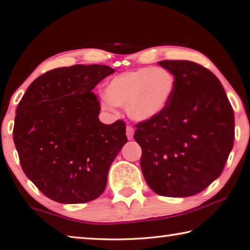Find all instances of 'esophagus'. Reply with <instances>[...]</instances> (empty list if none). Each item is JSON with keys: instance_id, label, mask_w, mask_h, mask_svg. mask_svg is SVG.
Instances as JSON below:
<instances>
[{"instance_id": "esophagus-1", "label": "esophagus", "mask_w": 250, "mask_h": 250, "mask_svg": "<svg viewBox=\"0 0 250 250\" xmlns=\"http://www.w3.org/2000/svg\"><path fill=\"white\" fill-rule=\"evenodd\" d=\"M133 134H134V129L132 126L126 125V137H128V139H132Z\"/></svg>"}]
</instances>
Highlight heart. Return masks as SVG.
Masks as SVG:
<instances>
[{
  "label": "heart",
  "instance_id": "1",
  "mask_svg": "<svg viewBox=\"0 0 250 250\" xmlns=\"http://www.w3.org/2000/svg\"><path fill=\"white\" fill-rule=\"evenodd\" d=\"M175 78L163 67H142L113 77L104 89V107H125L137 122L149 121L166 111L174 94Z\"/></svg>",
  "mask_w": 250,
  "mask_h": 250
}]
</instances>
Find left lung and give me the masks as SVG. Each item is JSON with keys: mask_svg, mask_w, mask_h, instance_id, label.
I'll list each match as a JSON object with an SVG mask.
<instances>
[{"mask_svg": "<svg viewBox=\"0 0 250 250\" xmlns=\"http://www.w3.org/2000/svg\"><path fill=\"white\" fill-rule=\"evenodd\" d=\"M174 75L166 111L135 125L143 176L162 196L188 197L222 174L234 145V111L221 82L189 61H162Z\"/></svg>", "mask_w": 250, "mask_h": 250, "instance_id": "obj_1", "label": "left lung"}]
</instances>
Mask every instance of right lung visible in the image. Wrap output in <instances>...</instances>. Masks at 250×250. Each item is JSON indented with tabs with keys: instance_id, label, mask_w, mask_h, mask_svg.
Returning a JSON list of instances; mask_svg holds the SVG:
<instances>
[{
	"instance_id": "1",
	"label": "right lung",
	"mask_w": 250,
	"mask_h": 250,
	"mask_svg": "<svg viewBox=\"0 0 250 250\" xmlns=\"http://www.w3.org/2000/svg\"><path fill=\"white\" fill-rule=\"evenodd\" d=\"M113 73L105 65L61 67L34 80L20 101L13 140L21 167L50 200L79 204L104 191L109 167L128 139L122 120H99L92 89Z\"/></svg>"
}]
</instances>
